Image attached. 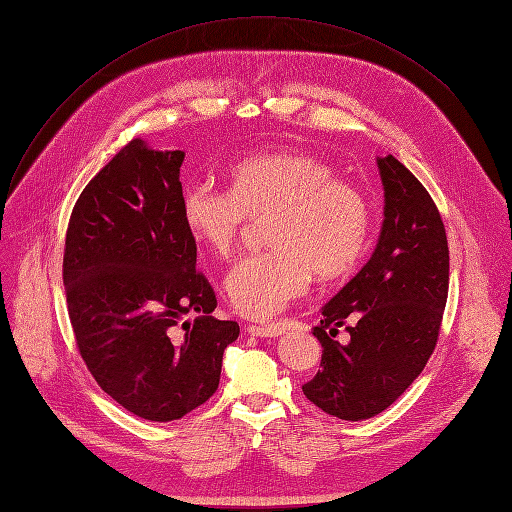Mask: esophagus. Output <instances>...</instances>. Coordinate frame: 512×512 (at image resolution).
I'll use <instances>...</instances> for the list:
<instances>
[{
    "mask_svg": "<svg viewBox=\"0 0 512 512\" xmlns=\"http://www.w3.org/2000/svg\"><path fill=\"white\" fill-rule=\"evenodd\" d=\"M247 332L251 336H257V338H278V336L284 334V326H280V324H267V326H263V324H259V326L257 324H249Z\"/></svg>",
    "mask_w": 512,
    "mask_h": 512,
    "instance_id": "esophagus-1",
    "label": "esophagus"
}]
</instances>
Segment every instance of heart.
<instances>
[{"mask_svg":"<svg viewBox=\"0 0 512 512\" xmlns=\"http://www.w3.org/2000/svg\"><path fill=\"white\" fill-rule=\"evenodd\" d=\"M334 174L311 151L270 149L234 161L228 191L205 182L182 188L186 230L218 257L234 253L249 220L267 215L270 249L240 259L226 278L240 315L272 317L305 292L311 274L332 282L353 272L367 249L371 209L355 184Z\"/></svg>","mask_w":512,"mask_h":512,"instance_id":"heart-1","label":"heart"}]
</instances>
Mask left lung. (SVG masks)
I'll use <instances>...</instances> for the list:
<instances>
[{"label":"left lung","mask_w":512,"mask_h":512,"mask_svg":"<svg viewBox=\"0 0 512 512\" xmlns=\"http://www.w3.org/2000/svg\"><path fill=\"white\" fill-rule=\"evenodd\" d=\"M378 168L386 201L378 247L321 309L313 328L321 369L303 386L315 407L344 421L382 413L415 382L448 299V240L434 199L396 157H380Z\"/></svg>","instance_id":"1"}]
</instances>
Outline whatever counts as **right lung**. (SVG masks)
Wrapping results in <instances>:
<instances>
[{
    "label": "right lung",
    "mask_w": 512,
    "mask_h": 512,
    "mask_svg": "<svg viewBox=\"0 0 512 512\" xmlns=\"http://www.w3.org/2000/svg\"><path fill=\"white\" fill-rule=\"evenodd\" d=\"M182 159L130 141L85 186L66 230L62 276L78 353L105 394L149 421L209 400L240 332L209 315L218 301L182 222ZM188 310L202 315L180 327Z\"/></svg>",
    "instance_id": "obj_1"
}]
</instances>
